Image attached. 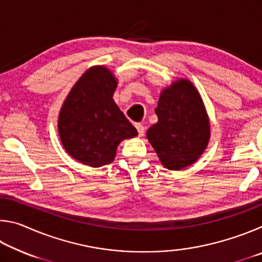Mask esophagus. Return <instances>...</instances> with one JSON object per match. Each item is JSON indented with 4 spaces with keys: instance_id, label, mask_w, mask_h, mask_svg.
Instances as JSON below:
<instances>
[{
    "instance_id": "1",
    "label": "esophagus",
    "mask_w": 262,
    "mask_h": 262,
    "mask_svg": "<svg viewBox=\"0 0 262 262\" xmlns=\"http://www.w3.org/2000/svg\"><path fill=\"white\" fill-rule=\"evenodd\" d=\"M135 127L137 132H139V136H143L144 134V126L141 125V123H135Z\"/></svg>"
}]
</instances>
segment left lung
<instances>
[{"instance_id": "obj_1", "label": "left lung", "mask_w": 262, "mask_h": 262, "mask_svg": "<svg viewBox=\"0 0 262 262\" xmlns=\"http://www.w3.org/2000/svg\"><path fill=\"white\" fill-rule=\"evenodd\" d=\"M155 112L158 122L149 128L147 139L162 165L173 171L192 165L210 139L209 117L198 89L178 78L163 89Z\"/></svg>"}]
</instances>
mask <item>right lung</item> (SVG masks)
Wrapping results in <instances>:
<instances>
[{
  "label": "right lung",
  "instance_id": "right-lung-1",
  "mask_svg": "<svg viewBox=\"0 0 262 262\" xmlns=\"http://www.w3.org/2000/svg\"><path fill=\"white\" fill-rule=\"evenodd\" d=\"M118 79L105 66H94L75 83L57 119L61 143L69 156L99 167L114 161L120 142L137 136L136 128L113 99Z\"/></svg>",
  "mask_w": 262,
  "mask_h": 262
}]
</instances>
